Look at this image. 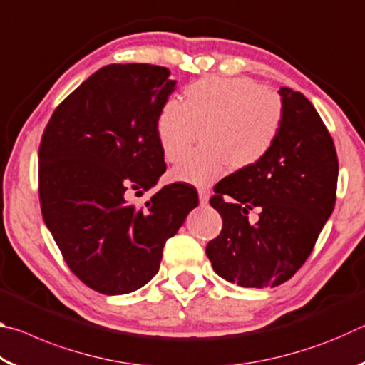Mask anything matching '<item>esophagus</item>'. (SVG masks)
Instances as JSON below:
<instances>
[{
    "mask_svg": "<svg viewBox=\"0 0 365 365\" xmlns=\"http://www.w3.org/2000/svg\"><path fill=\"white\" fill-rule=\"evenodd\" d=\"M209 195H211V191L209 188H200L197 190V196H200V205L201 206H206L209 202Z\"/></svg>",
    "mask_w": 365,
    "mask_h": 365,
    "instance_id": "esophagus-1",
    "label": "esophagus"
}]
</instances>
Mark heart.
Masks as SVG:
<instances>
[{
  "label": "heart",
  "instance_id": "obj_1",
  "mask_svg": "<svg viewBox=\"0 0 365 365\" xmlns=\"http://www.w3.org/2000/svg\"><path fill=\"white\" fill-rule=\"evenodd\" d=\"M277 91L250 78L209 77L188 85L183 100L163 104L156 137L168 163H177L201 132L200 151L172 170L175 180L207 185L232 170H246L267 156L283 127Z\"/></svg>",
  "mask_w": 365,
  "mask_h": 365
}]
</instances>
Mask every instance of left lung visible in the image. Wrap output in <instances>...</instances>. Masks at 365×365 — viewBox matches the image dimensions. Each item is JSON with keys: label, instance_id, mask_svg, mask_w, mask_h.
Wrapping results in <instances>:
<instances>
[{"label": "left lung", "instance_id": "left-lung-1", "mask_svg": "<svg viewBox=\"0 0 365 365\" xmlns=\"http://www.w3.org/2000/svg\"><path fill=\"white\" fill-rule=\"evenodd\" d=\"M279 140L261 163L220 182L211 206L222 232L206 246L215 274L245 288L292 279L314 250L336 200L338 158L329 130L307 98L282 86ZM259 219L250 225L247 214Z\"/></svg>", "mask_w": 365, "mask_h": 365}]
</instances>
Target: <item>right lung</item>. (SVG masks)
<instances>
[{
  "mask_svg": "<svg viewBox=\"0 0 365 365\" xmlns=\"http://www.w3.org/2000/svg\"><path fill=\"white\" fill-rule=\"evenodd\" d=\"M169 76L151 64L104 66L59 104L43 132V220L69 269L98 293L146 285L165 242L197 206L187 183L168 185L140 209L128 202L165 172L156 120L175 90Z\"/></svg>",
  "mask_w": 365,
  "mask_h": 365,
  "instance_id": "obj_1",
  "label": "right lung"
}]
</instances>
